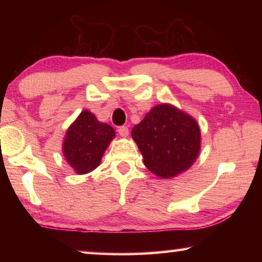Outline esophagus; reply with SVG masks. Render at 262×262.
<instances>
[{
    "instance_id": "obj_1",
    "label": "esophagus",
    "mask_w": 262,
    "mask_h": 262,
    "mask_svg": "<svg viewBox=\"0 0 262 262\" xmlns=\"http://www.w3.org/2000/svg\"><path fill=\"white\" fill-rule=\"evenodd\" d=\"M118 133L119 135L122 136V137H127L128 134H129V129H128L127 126H121L118 128Z\"/></svg>"
}]
</instances>
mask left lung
Segmentation results:
<instances>
[{
	"instance_id": "8db88e82",
	"label": "left lung",
	"mask_w": 262,
	"mask_h": 262,
	"mask_svg": "<svg viewBox=\"0 0 262 262\" xmlns=\"http://www.w3.org/2000/svg\"><path fill=\"white\" fill-rule=\"evenodd\" d=\"M144 165L162 178H171L192 165L200 151L196 121L173 106L157 105L132 130Z\"/></svg>"
}]
</instances>
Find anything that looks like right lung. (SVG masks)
I'll list each match as a JSON object with an SVG mask.
<instances>
[{
  "label": "right lung",
  "instance_id": "add662e5",
  "mask_svg": "<svg viewBox=\"0 0 262 262\" xmlns=\"http://www.w3.org/2000/svg\"><path fill=\"white\" fill-rule=\"evenodd\" d=\"M115 132L107 123L99 122L94 114L83 111L67 130L63 154L78 174L88 173L99 165Z\"/></svg>",
  "mask_w": 262,
  "mask_h": 262
}]
</instances>
